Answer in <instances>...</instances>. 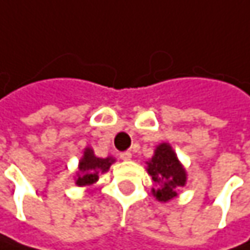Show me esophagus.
<instances>
[{
    "label": "esophagus",
    "mask_w": 250,
    "mask_h": 250,
    "mask_svg": "<svg viewBox=\"0 0 250 250\" xmlns=\"http://www.w3.org/2000/svg\"><path fill=\"white\" fill-rule=\"evenodd\" d=\"M119 158H121L122 161H131V158H132V153H131L129 151L121 152V153H119Z\"/></svg>",
    "instance_id": "esophagus-1"
}]
</instances>
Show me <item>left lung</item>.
<instances>
[{"instance_id":"left-lung-1","label":"left lung","mask_w":250,"mask_h":250,"mask_svg":"<svg viewBox=\"0 0 250 250\" xmlns=\"http://www.w3.org/2000/svg\"><path fill=\"white\" fill-rule=\"evenodd\" d=\"M146 170L155 185L152 195L159 202L172 201L178 196L179 188L187 185V169L168 142H162L155 148L153 156L146 162Z\"/></svg>"}]
</instances>
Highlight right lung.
<instances>
[{
    "label": "right lung",
    "instance_id": "right-lung-1",
    "mask_svg": "<svg viewBox=\"0 0 250 250\" xmlns=\"http://www.w3.org/2000/svg\"><path fill=\"white\" fill-rule=\"evenodd\" d=\"M115 162L114 156L98 158L91 146H86L83 149V155L78 162V172L74 176L77 187L88 188L97 184L101 173L108 172L111 165Z\"/></svg>",
    "mask_w": 250,
    "mask_h": 250
}]
</instances>
